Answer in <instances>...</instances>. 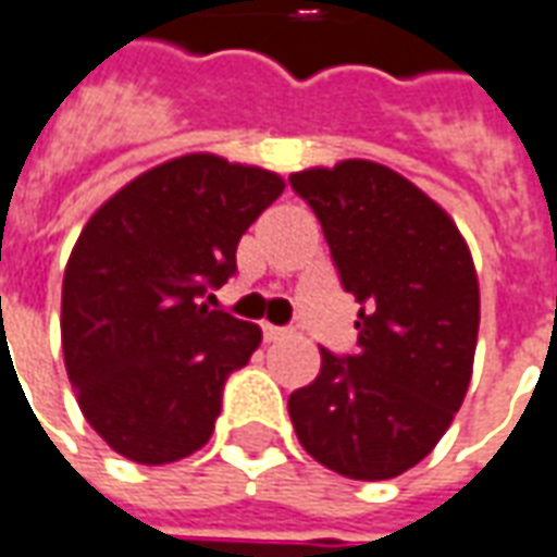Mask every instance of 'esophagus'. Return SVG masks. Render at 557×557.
I'll return each instance as SVG.
<instances>
[{"label":"esophagus","mask_w":557,"mask_h":557,"mask_svg":"<svg viewBox=\"0 0 557 557\" xmlns=\"http://www.w3.org/2000/svg\"><path fill=\"white\" fill-rule=\"evenodd\" d=\"M290 330L285 326H272V323H263V342H278V338H285Z\"/></svg>","instance_id":"esophagus-1"}]
</instances>
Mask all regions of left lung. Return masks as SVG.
Returning <instances> with one entry per match:
<instances>
[{
  "instance_id": "obj_1",
  "label": "left lung",
  "mask_w": 557,
  "mask_h": 557,
  "mask_svg": "<svg viewBox=\"0 0 557 557\" xmlns=\"http://www.w3.org/2000/svg\"><path fill=\"white\" fill-rule=\"evenodd\" d=\"M321 222L338 282L360 302L357 350L321 348L287 398L309 456L350 480H389L425 459L471 384L480 287L444 209L374 161L290 176Z\"/></svg>"
}]
</instances>
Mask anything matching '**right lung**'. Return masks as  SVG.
Returning <instances> with one entry per match:
<instances>
[{
  "mask_svg": "<svg viewBox=\"0 0 557 557\" xmlns=\"http://www.w3.org/2000/svg\"><path fill=\"white\" fill-rule=\"evenodd\" d=\"M285 183L219 156H183L110 197L86 222L62 282V354L83 417L125 459L168 465L200 449L224 381L260 330L212 290Z\"/></svg>",
  "mask_w": 557,
  "mask_h": 557,
  "instance_id": "1",
  "label": "right lung"
}]
</instances>
